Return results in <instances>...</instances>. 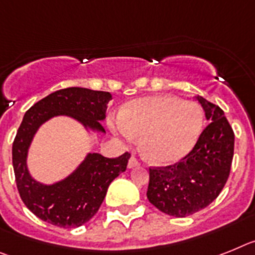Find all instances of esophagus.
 Returning <instances> with one entry per match:
<instances>
[{"instance_id": "34e87169", "label": "esophagus", "mask_w": 255, "mask_h": 255, "mask_svg": "<svg viewBox=\"0 0 255 255\" xmlns=\"http://www.w3.org/2000/svg\"><path fill=\"white\" fill-rule=\"evenodd\" d=\"M138 165H140V164H138V161H137L136 158H133V156H132V158L128 160V168H129V169L138 167Z\"/></svg>"}]
</instances>
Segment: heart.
Returning <instances> with one entry per match:
<instances>
[{
  "mask_svg": "<svg viewBox=\"0 0 255 255\" xmlns=\"http://www.w3.org/2000/svg\"><path fill=\"white\" fill-rule=\"evenodd\" d=\"M204 127V112L194 101L152 95L129 101L110 128L125 142L141 136L142 154L155 164L182 160L195 147Z\"/></svg>",
  "mask_w": 255,
  "mask_h": 255,
  "instance_id": "1",
  "label": "heart"
}]
</instances>
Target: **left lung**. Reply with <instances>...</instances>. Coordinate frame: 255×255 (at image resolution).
I'll return each mask as SVG.
<instances>
[{
  "label": "left lung",
  "instance_id": "1",
  "mask_svg": "<svg viewBox=\"0 0 255 255\" xmlns=\"http://www.w3.org/2000/svg\"><path fill=\"white\" fill-rule=\"evenodd\" d=\"M210 123L181 161L150 169L147 199L173 217L194 214L216 200L227 182L234 158V130L220 106L198 96Z\"/></svg>",
  "mask_w": 255,
  "mask_h": 255
}]
</instances>
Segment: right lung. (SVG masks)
I'll use <instances>...</instances> for the list:
<instances>
[{"label":"right lung","instance_id":"obj_1","mask_svg":"<svg viewBox=\"0 0 255 255\" xmlns=\"http://www.w3.org/2000/svg\"><path fill=\"white\" fill-rule=\"evenodd\" d=\"M110 100L109 92L69 87L50 94L24 115L12 143V165L21 200L42 221L63 229L88 222L97 213L112 181L126 170L130 155L105 158L99 152H87L72 173L47 185L33 178L28 168V152L35 133L55 117L74 119L88 133H105L100 122L105 119Z\"/></svg>","mask_w":255,"mask_h":255}]
</instances>
